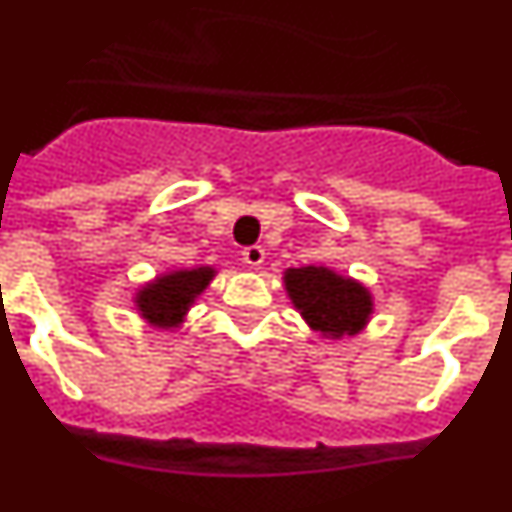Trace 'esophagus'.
Returning <instances> with one entry per match:
<instances>
[{
    "instance_id": "1",
    "label": "esophagus",
    "mask_w": 512,
    "mask_h": 512,
    "mask_svg": "<svg viewBox=\"0 0 512 512\" xmlns=\"http://www.w3.org/2000/svg\"><path fill=\"white\" fill-rule=\"evenodd\" d=\"M264 259H266V251L261 246L243 248V261H246V264L251 266V269H259V266L264 264Z\"/></svg>"
}]
</instances>
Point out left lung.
Here are the masks:
<instances>
[{"label":"left lung","instance_id":"1","mask_svg":"<svg viewBox=\"0 0 512 512\" xmlns=\"http://www.w3.org/2000/svg\"><path fill=\"white\" fill-rule=\"evenodd\" d=\"M284 289L310 330L330 341L359 336L374 315V295L354 277L323 264L284 269Z\"/></svg>","mask_w":512,"mask_h":512}]
</instances>
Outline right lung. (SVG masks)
<instances>
[{
  "mask_svg": "<svg viewBox=\"0 0 512 512\" xmlns=\"http://www.w3.org/2000/svg\"><path fill=\"white\" fill-rule=\"evenodd\" d=\"M215 266H179V269H166L140 284L133 295V305L138 310L140 320H146L151 328L176 330L182 328L189 310L200 295L210 287L215 279Z\"/></svg>",
  "mask_w": 512,
  "mask_h": 512,
  "instance_id": "1",
  "label": "right lung"
}]
</instances>
